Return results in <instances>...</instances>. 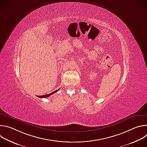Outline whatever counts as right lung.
<instances>
[{"mask_svg": "<svg viewBox=\"0 0 147 147\" xmlns=\"http://www.w3.org/2000/svg\"><path fill=\"white\" fill-rule=\"evenodd\" d=\"M56 91H57V90H56V91H53V92H51V94H46V95H41V96H39V95H38V96H37L38 97H39V98H47V97H48V96H51L52 94H54V93H55Z\"/></svg>", "mask_w": 147, "mask_h": 147, "instance_id": "right-lung-1", "label": "right lung"}]
</instances>
